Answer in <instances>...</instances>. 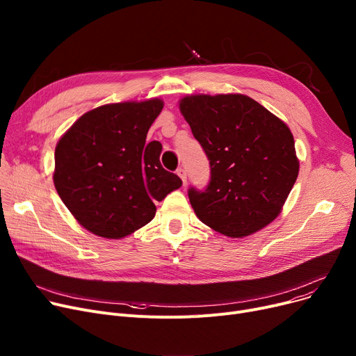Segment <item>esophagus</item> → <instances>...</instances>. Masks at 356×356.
<instances>
[{
    "label": "esophagus",
    "mask_w": 356,
    "mask_h": 356,
    "mask_svg": "<svg viewBox=\"0 0 356 356\" xmlns=\"http://www.w3.org/2000/svg\"><path fill=\"white\" fill-rule=\"evenodd\" d=\"M177 175H179V177L181 179V181H183V183H186V180H188V173H186V170H184L183 167L177 168Z\"/></svg>",
    "instance_id": "esophagus-1"
}]
</instances>
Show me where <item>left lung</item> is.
<instances>
[{
    "label": "left lung",
    "mask_w": 356,
    "mask_h": 356,
    "mask_svg": "<svg viewBox=\"0 0 356 356\" xmlns=\"http://www.w3.org/2000/svg\"><path fill=\"white\" fill-rule=\"evenodd\" d=\"M180 111L209 160L204 189L189 188L196 216L232 238L267 227L282 211L298 175L289 127L245 95H193Z\"/></svg>",
    "instance_id": "obj_1"
}]
</instances>
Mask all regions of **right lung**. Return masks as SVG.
I'll return each instance as SVG.
<instances>
[{"instance_id":"1","label":"right lung","mask_w":356,"mask_h":356,"mask_svg":"<svg viewBox=\"0 0 356 356\" xmlns=\"http://www.w3.org/2000/svg\"><path fill=\"white\" fill-rule=\"evenodd\" d=\"M161 109L160 99L99 106L82 115L56 145V191L92 234L111 239L129 235L154 218V200L181 186L160 163L161 144H145Z\"/></svg>"}]
</instances>
